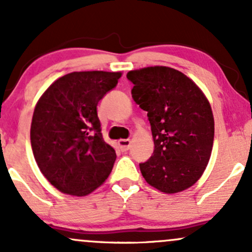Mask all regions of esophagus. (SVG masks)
Instances as JSON below:
<instances>
[{
	"instance_id": "obj_1",
	"label": "esophagus",
	"mask_w": 252,
	"mask_h": 252,
	"mask_svg": "<svg viewBox=\"0 0 252 252\" xmlns=\"http://www.w3.org/2000/svg\"><path fill=\"white\" fill-rule=\"evenodd\" d=\"M130 146H131V142L130 140H120L118 141V147L122 152H126V150L130 149Z\"/></svg>"
}]
</instances>
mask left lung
Listing matches in <instances>:
<instances>
[{"label":"left lung","instance_id":"8db88e82","mask_svg":"<svg viewBox=\"0 0 252 252\" xmlns=\"http://www.w3.org/2000/svg\"><path fill=\"white\" fill-rule=\"evenodd\" d=\"M131 96L147 111L154 153L140 163L143 178L164 193L194 185L209 163L215 137L211 105L189 77L166 66L130 71Z\"/></svg>","mask_w":252,"mask_h":252}]
</instances>
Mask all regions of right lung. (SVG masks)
<instances>
[{"label": "right lung", "mask_w": 252, "mask_h": 252, "mask_svg": "<svg viewBox=\"0 0 252 252\" xmlns=\"http://www.w3.org/2000/svg\"><path fill=\"white\" fill-rule=\"evenodd\" d=\"M121 72H72L56 80L37 102L31 126L34 158L60 192L86 195L108 179L116 152L104 141L99 100L116 88Z\"/></svg>", "instance_id": "add662e5"}]
</instances>
